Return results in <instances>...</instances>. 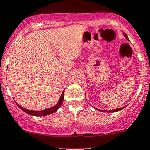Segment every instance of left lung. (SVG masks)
I'll list each match as a JSON object with an SVG mask.
<instances>
[{
	"instance_id": "left-lung-1",
	"label": "left lung",
	"mask_w": 150,
	"mask_h": 150,
	"mask_svg": "<svg viewBox=\"0 0 150 150\" xmlns=\"http://www.w3.org/2000/svg\"><path fill=\"white\" fill-rule=\"evenodd\" d=\"M124 36H125L127 40H129L128 38H127V35H126L125 33L124 34ZM122 109H124V107L119 108V109H113V110H110V111H103V110H100V111H101V112H118V111L122 110ZM98 110H99V109H98Z\"/></svg>"
}]
</instances>
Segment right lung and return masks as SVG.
Masks as SVG:
<instances>
[{
	"label": "right lung",
	"instance_id": "1",
	"mask_svg": "<svg viewBox=\"0 0 150 150\" xmlns=\"http://www.w3.org/2000/svg\"><path fill=\"white\" fill-rule=\"evenodd\" d=\"M63 96H64V91H63V93H62L61 96H60V100H59V102L57 103V105H56V106H53V107L50 108V109H45V110L31 111V110H28V109H25V108L22 107V106H20V105H18L17 103V105L19 106V107L20 108V109H22V110L24 111L25 112H26L27 114H29V115H33V116H38V117H39V116H46V115H50V114L54 113V112H55L56 111H57V109L60 108V106H61V104L63 103V99H64V97H63Z\"/></svg>",
	"mask_w": 150,
	"mask_h": 150
}]
</instances>
